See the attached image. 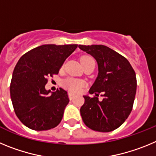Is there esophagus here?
<instances>
[{
    "instance_id": "esophagus-1",
    "label": "esophagus",
    "mask_w": 156,
    "mask_h": 156,
    "mask_svg": "<svg viewBox=\"0 0 156 156\" xmlns=\"http://www.w3.org/2000/svg\"><path fill=\"white\" fill-rule=\"evenodd\" d=\"M73 94L72 93V92H69V97L70 100H72V99L73 98Z\"/></svg>"
}]
</instances>
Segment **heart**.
Wrapping results in <instances>:
<instances>
[{
	"label": "heart",
	"instance_id": "heart-1",
	"mask_svg": "<svg viewBox=\"0 0 156 156\" xmlns=\"http://www.w3.org/2000/svg\"><path fill=\"white\" fill-rule=\"evenodd\" d=\"M92 60V58L90 56H83L80 58V62L82 66H83L88 62ZM63 85L68 90L73 92H78L80 90L81 88L84 85V82L80 80L73 79V78H68L63 82Z\"/></svg>",
	"mask_w": 156,
	"mask_h": 156
}]
</instances>
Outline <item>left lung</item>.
Wrapping results in <instances>:
<instances>
[{"label": "left lung", "instance_id": "left-lung-1", "mask_svg": "<svg viewBox=\"0 0 156 156\" xmlns=\"http://www.w3.org/2000/svg\"><path fill=\"white\" fill-rule=\"evenodd\" d=\"M80 49L93 56L98 66V74L89 93L83 96L80 108L83 122L99 132L117 129L130 114L134 101L137 79L127 59L105 45H79ZM101 93L102 101L98 100Z\"/></svg>", "mask_w": 156, "mask_h": 156}]
</instances>
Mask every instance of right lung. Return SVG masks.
<instances>
[{
	"label": "right lung",
	"mask_w": 156,
	"mask_h": 156,
	"mask_svg": "<svg viewBox=\"0 0 156 156\" xmlns=\"http://www.w3.org/2000/svg\"><path fill=\"white\" fill-rule=\"evenodd\" d=\"M77 44H44L24 54L14 69L10 94L16 115L34 130L57 126L69 101L62 88L55 92L45 89L48 76L58 74L66 59Z\"/></svg>",
	"instance_id": "1"
}]
</instances>
